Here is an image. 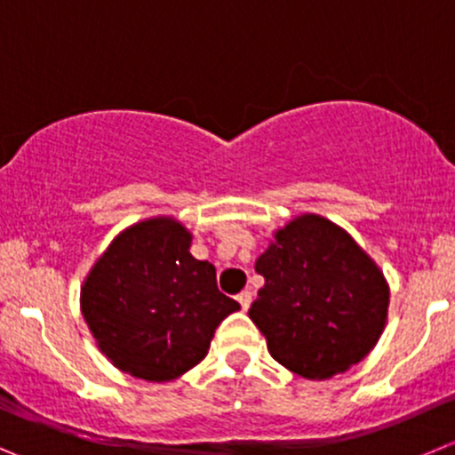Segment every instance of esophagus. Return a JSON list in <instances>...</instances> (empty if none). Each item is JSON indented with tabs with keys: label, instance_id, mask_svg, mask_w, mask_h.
Wrapping results in <instances>:
<instances>
[{
	"label": "esophagus",
	"instance_id": "1",
	"mask_svg": "<svg viewBox=\"0 0 455 455\" xmlns=\"http://www.w3.org/2000/svg\"><path fill=\"white\" fill-rule=\"evenodd\" d=\"M236 301L241 304V308L248 310L250 304H252V292H250V290H243V292H239V295H236Z\"/></svg>",
	"mask_w": 455,
	"mask_h": 455
}]
</instances>
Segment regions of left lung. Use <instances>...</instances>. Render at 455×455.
Returning a JSON list of instances; mask_svg holds the SVG:
<instances>
[{
  "instance_id": "1",
  "label": "left lung",
  "mask_w": 455,
  "mask_h": 455,
  "mask_svg": "<svg viewBox=\"0 0 455 455\" xmlns=\"http://www.w3.org/2000/svg\"><path fill=\"white\" fill-rule=\"evenodd\" d=\"M266 279L248 315L279 364L326 379L362 362L388 313V283L353 236L317 214L275 232L257 259Z\"/></svg>"
}]
</instances>
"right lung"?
I'll use <instances>...</instances> for the list:
<instances>
[{"instance_id":"right-lung-1","label":"right lung","mask_w":455,"mask_h":455,"mask_svg":"<svg viewBox=\"0 0 455 455\" xmlns=\"http://www.w3.org/2000/svg\"><path fill=\"white\" fill-rule=\"evenodd\" d=\"M189 245L192 235L172 216L140 220L111 241L82 283V317L95 344L133 378L170 382L188 373L216 326L241 308Z\"/></svg>"}]
</instances>
